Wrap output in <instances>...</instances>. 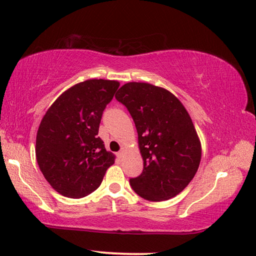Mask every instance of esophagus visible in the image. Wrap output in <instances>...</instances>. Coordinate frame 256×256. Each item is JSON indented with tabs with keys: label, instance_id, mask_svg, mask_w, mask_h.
<instances>
[{
	"label": "esophagus",
	"instance_id": "34e87169",
	"mask_svg": "<svg viewBox=\"0 0 256 256\" xmlns=\"http://www.w3.org/2000/svg\"><path fill=\"white\" fill-rule=\"evenodd\" d=\"M122 155H123V150H120V152H118V154H117V156L118 157H122Z\"/></svg>",
	"mask_w": 256,
	"mask_h": 256
}]
</instances>
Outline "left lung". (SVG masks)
<instances>
[{
  "label": "left lung",
  "mask_w": 256,
  "mask_h": 256,
  "mask_svg": "<svg viewBox=\"0 0 256 256\" xmlns=\"http://www.w3.org/2000/svg\"><path fill=\"white\" fill-rule=\"evenodd\" d=\"M134 120L144 170L132 189L152 202L168 200L196 174L202 148L188 112L171 92L148 83H126L115 96Z\"/></svg>",
  "instance_id": "left-lung-1"
}]
</instances>
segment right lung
<instances>
[{"mask_svg":"<svg viewBox=\"0 0 256 256\" xmlns=\"http://www.w3.org/2000/svg\"><path fill=\"white\" fill-rule=\"evenodd\" d=\"M120 86L88 80L68 88L48 108L36 136V160L56 192L83 198L102 182L115 157L98 136L102 112Z\"/></svg>","mask_w":256,"mask_h":256,"instance_id":"add662e5","label":"right lung"}]
</instances>
